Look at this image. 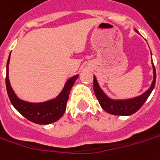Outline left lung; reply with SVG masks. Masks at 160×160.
<instances>
[{"instance_id":"1","label":"left lung","mask_w":160,"mask_h":160,"mask_svg":"<svg viewBox=\"0 0 160 160\" xmlns=\"http://www.w3.org/2000/svg\"><path fill=\"white\" fill-rule=\"evenodd\" d=\"M137 33L139 31L137 29H134ZM152 68H153V81L150 84L149 88L146 90L140 95H138L133 98H128V99H112L110 98L105 92L102 91L100 85L97 82L96 77L93 76V91L94 94L99 101L101 107L102 108L108 113L113 114V115H122L128 116L132 115L135 113L140 107L143 105V103L150 95L152 90L154 89V86L156 84V70L155 67L152 62Z\"/></svg>"}]
</instances>
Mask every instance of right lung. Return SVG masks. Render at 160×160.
Instances as JSON below:
<instances>
[{"label": "right lung", "instance_id": "right-lung-1", "mask_svg": "<svg viewBox=\"0 0 160 160\" xmlns=\"http://www.w3.org/2000/svg\"><path fill=\"white\" fill-rule=\"evenodd\" d=\"M10 57L6 66V88L10 101L14 108L28 121L37 124H50L58 121L66 112L69 92L79 75L72 76L66 82L64 88L56 97L42 102H30L20 99L13 91L9 80Z\"/></svg>", "mask_w": 160, "mask_h": 160}]
</instances>
